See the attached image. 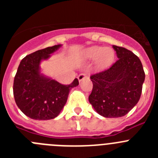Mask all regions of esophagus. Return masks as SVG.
Listing matches in <instances>:
<instances>
[{
  "label": "esophagus",
  "instance_id": "esophagus-1",
  "mask_svg": "<svg viewBox=\"0 0 158 158\" xmlns=\"http://www.w3.org/2000/svg\"><path fill=\"white\" fill-rule=\"evenodd\" d=\"M85 77H86V74H85V73H81V74L78 75L77 79H78V81L81 82L82 80H84V79H85Z\"/></svg>",
  "mask_w": 158,
  "mask_h": 158
}]
</instances>
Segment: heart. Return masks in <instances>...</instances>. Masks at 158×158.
Instances as JSON below:
<instances>
[{"label": "heart", "mask_w": 158, "mask_h": 158, "mask_svg": "<svg viewBox=\"0 0 158 158\" xmlns=\"http://www.w3.org/2000/svg\"><path fill=\"white\" fill-rule=\"evenodd\" d=\"M85 55L89 60L96 59V67L100 69L108 66L115 58V52L112 49L104 48L99 46H95L87 49Z\"/></svg>", "instance_id": "1"}]
</instances>
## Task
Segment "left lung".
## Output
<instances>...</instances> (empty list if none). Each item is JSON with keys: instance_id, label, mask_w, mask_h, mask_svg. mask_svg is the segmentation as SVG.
Returning <instances> with one entry per match:
<instances>
[{"instance_id": "1", "label": "left lung", "mask_w": 158, "mask_h": 158, "mask_svg": "<svg viewBox=\"0 0 158 158\" xmlns=\"http://www.w3.org/2000/svg\"><path fill=\"white\" fill-rule=\"evenodd\" d=\"M113 48L118 59L108 69L90 77L93 87L89 103L105 118L127 115L139 102L145 81L139 57L124 47Z\"/></svg>"}]
</instances>
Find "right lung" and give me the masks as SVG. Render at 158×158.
Here are the masks:
<instances>
[{"instance_id":"add662e5","label":"right lung","mask_w":158,"mask_h":158,"mask_svg":"<svg viewBox=\"0 0 158 158\" xmlns=\"http://www.w3.org/2000/svg\"><path fill=\"white\" fill-rule=\"evenodd\" d=\"M61 44L40 50L23 58L14 78L13 95L16 105L25 115L36 120L52 119L59 115L77 78L64 85L41 73L40 63L58 51Z\"/></svg>"}]
</instances>
